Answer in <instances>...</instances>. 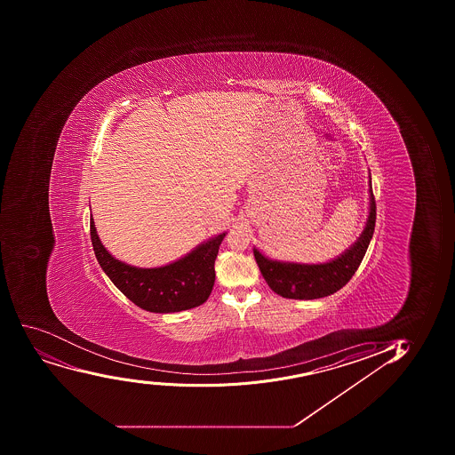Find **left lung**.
<instances>
[{
    "mask_svg": "<svg viewBox=\"0 0 455 455\" xmlns=\"http://www.w3.org/2000/svg\"><path fill=\"white\" fill-rule=\"evenodd\" d=\"M377 206L369 173V213L362 235L350 248L328 262L301 264L279 261L262 255L253 248V255L267 283L277 295L289 299H317L337 292L348 283L363 259L375 228Z\"/></svg>",
    "mask_w": 455,
    "mask_h": 455,
    "instance_id": "8db88e82",
    "label": "left lung"
}]
</instances>
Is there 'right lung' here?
I'll return each instance as SVG.
<instances>
[{"label": "right lung", "mask_w": 455, "mask_h": 455, "mask_svg": "<svg viewBox=\"0 0 455 455\" xmlns=\"http://www.w3.org/2000/svg\"><path fill=\"white\" fill-rule=\"evenodd\" d=\"M225 235H213L171 264L140 268L107 251L91 218L92 244L105 275L133 304L162 315L189 310L206 301L215 283V259Z\"/></svg>", "instance_id": "right-lung-1"}]
</instances>
